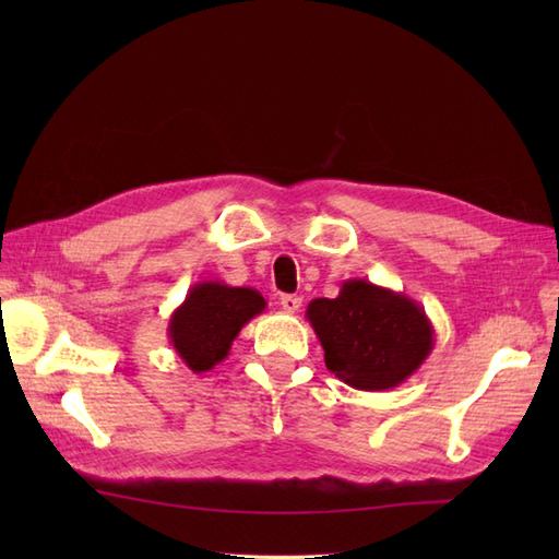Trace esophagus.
<instances>
[{
    "mask_svg": "<svg viewBox=\"0 0 559 559\" xmlns=\"http://www.w3.org/2000/svg\"><path fill=\"white\" fill-rule=\"evenodd\" d=\"M300 302H302V300H300L298 296H292V294H286V296L280 298V306H282L284 312H298Z\"/></svg>",
    "mask_w": 559,
    "mask_h": 559,
    "instance_id": "obj_1",
    "label": "esophagus"
}]
</instances>
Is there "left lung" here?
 Here are the masks:
<instances>
[{"instance_id": "obj_1", "label": "left lung", "mask_w": 559, "mask_h": 559, "mask_svg": "<svg viewBox=\"0 0 559 559\" xmlns=\"http://www.w3.org/2000/svg\"><path fill=\"white\" fill-rule=\"evenodd\" d=\"M331 373L361 392L408 380L433 349V326L417 300L366 280H345L335 298L306 312Z\"/></svg>"}]
</instances>
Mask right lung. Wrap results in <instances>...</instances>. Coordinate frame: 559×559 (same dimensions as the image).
I'll return each instance as SVG.
<instances>
[{"label": "right lung", "mask_w": 559, "mask_h": 559, "mask_svg": "<svg viewBox=\"0 0 559 559\" xmlns=\"http://www.w3.org/2000/svg\"><path fill=\"white\" fill-rule=\"evenodd\" d=\"M265 298L251 286L198 282L186 294L167 324L177 357L193 373H207L222 364L245 324L265 310Z\"/></svg>", "instance_id": "add662e5"}]
</instances>
